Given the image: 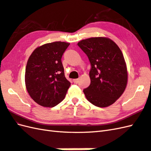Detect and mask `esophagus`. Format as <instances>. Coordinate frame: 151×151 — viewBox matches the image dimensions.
Returning a JSON list of instances; mask_svg holds the SVG:
<instances>
[{"label":"esophagus","mask_w":151,"mask_h":151,"mask_svg":"<svg viewBox=\"0 0 151 151\" xmlns=\"http://www.w3.org/2000/svg\"><path fill=\"white\" fill-rule=\"evenodd\" d=\"M73 81L74 83H76V84H77V83H78L79 81V79H73Z\"/></svg>","instance_id":"esophagus-1"}]
</instances>
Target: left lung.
Here are the masks:
<instances>
[{"label": "left lung", "mask_w": 151, "mask_h": 151, "mask_svg": "<svg viewBox=\"0 0 151 151\" xmlns=\"http://www.w3.org/2000/svg\"><path fill=\"white\" fill-rule=\"evenodd\" d=\"M78 45L88 56L92 66L89 73L90 85L83 90L86 98L98 107L112 105L123 94L128 81L122 50L105 37L83 39Z\"/></svg>", "instance_id": "left-lung-1"}]
</instances>
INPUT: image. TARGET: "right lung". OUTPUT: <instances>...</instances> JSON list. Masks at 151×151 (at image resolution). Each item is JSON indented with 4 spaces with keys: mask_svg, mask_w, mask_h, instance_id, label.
Masks as SVG:
<instances>
[{
    "mask_svg": "<svg viewBox=\"0 0 151 151\" xmlns=\"http://www.w3.org/2000/svg\"><path fill=\"white\" fill-rule=\"evenodd\" d=\"M69 45L61 41L46 43L37 47L29 57L26 88L39 105L53 107L65 98L71 83L65 78L61 58Z\"/></svg>",
    "mask_w": 151,
    "mask_h": 151,
    "instance_id": "obj_1",
    "label": "right lung"
}]
</instances>
